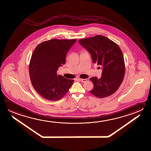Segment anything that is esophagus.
<instances>
[{
  "mask_svg": "<svg viewBox=\"0 0 151 151\" xmlns=\"http://www.w3.org/2000/svg\"><path fill=\"white\" fill-rule=\"evenodd\" d=\"M80 80L81 81V82L84 83V82H86L87 81V80L86 79H80Z\"/></svg>",
  "mask_w": 151,
  "mask_h": 151,
  "instance_id": "34e87169",
  "label": "esophagus"
}]
</instances>
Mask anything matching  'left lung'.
Masks as SVG:
<instances>
[{"label":"left lung","mask_w":151,"mask_h":151,"mask_svg":"<svg viewBox=\"0 0 151 151\" xmlns=\"http://www.w3.org/2000/svg\"><path fill=\"white\" fill-rule=\"evenodd\" d=\"M79 42L91 53L93 63L103 66L102 76L99 79L90 78L93 84L90 92L99 98L112 95L120 86L125 74L120 48L110 39L101 35L80 39Z\"/></svg>","instance_id":"obj_1"}]
</instances>
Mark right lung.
Returning <instances> with one entry per match:
<instances>
[{
    "label": "right lung",
    "mask_w": 151,
    "mask_h": 151,
    "mask_svg": "<svg viewBox=\"0 0 151 151\" xmlns=\"http://www.w3.org/2000/svg\"><path fill=\"white\" fill-rule=\"evenodd\" d=\"M77 39H51L39 44L29 64V75L35 91L49 101H58L69 91L74 82L57 75L59 67L65 62L66 55Z\"/></svg>",
    "instance_id": "obj_1"
}]
</instances>
